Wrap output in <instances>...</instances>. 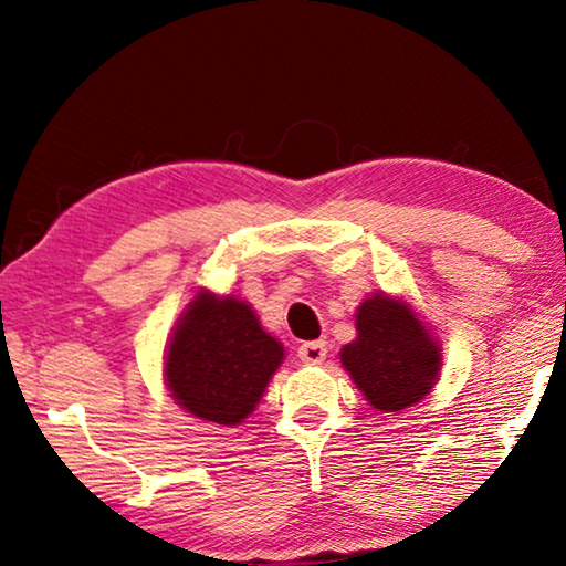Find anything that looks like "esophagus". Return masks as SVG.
Listing matches in <instances>:
<instances>
[{"label": "esophagus", "instance_id": "1", "mask_svg": "<svg viewBox=\"0 0 566 566\" xmlns=\"http://www.w3.org/2000/svg\"><path fill=\"white\" fill-rule=\"evenodd\" d=\"M328 354V344L326 342H303L298 346V359L303 364H321Z\"/></svg>", "mask_w": 566, "mask_h": 566}]
</instances>
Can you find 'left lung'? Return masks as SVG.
<instances>
[{
  "mask_svg": "<svg viewBox=\"0 0 566 566\" xmlns=\"http://www.w3.org/2000/svg\"><path fill=\"white\" fill-rule=\"evenodd\" d=\"M440 352L407 303L371 295L356 308V338L342 349V364L374 410L399 412L430 395Z\"/></svg>",
  "mask_w": 566,
  "mask_h": 566,
  "instance_id": "obj_1",
  "label": "left lung"
}]
</instances>
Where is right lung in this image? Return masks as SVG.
Wrapping results in <instances>:
<instances>
[{
  "label": "right lung",
  "instance_id": "1",
  "mask_svg": "<svg viewBox=\"0 0 566 566\" xmlns=\"http://www.w3.org/2000/svg\"><path fill=\"white\" fill-rule=\"evenodd\" d=\"M281 361V342L245 301L199 291L174 328L164 377L189 415L232 428L255 410Z\"/></svg>",
  "mask_w": 566,
  "mask_h": 566
}]
</instances>
